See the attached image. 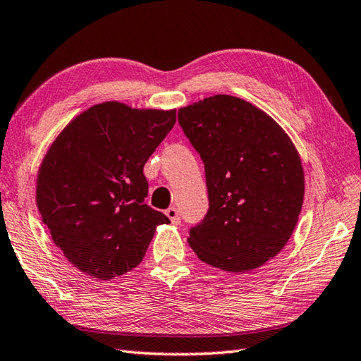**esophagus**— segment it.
<instances>
[{"mask_svg":"<svg viewBox=\"0 0 361 361\" xmlns=\"http://www.w3.org/2000/svg\"><path fill=\"white\" fill-rule=\"evenodd\" d=\"M166 216H167L169 219H171L172 224H180V221H181L180 212H178V209L175 208V206H171V208L166 209Z\"/></svg>","mask_w":361,"mask_h":361,"instance_id":"34e87169","label":"esophagus"}]
</instances>
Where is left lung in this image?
Returning a JSON list of instances; mask_svg holds the SVG:
<instances>
[{"mask_svg":"<svg viewBox=\"0 0 361 361\" xmlns=\"http://www.w3.org/2000/svg\"><path fill=\"white\" fill-rule=\"evenodd\" d=\"M178 124L198 152L209 208L189 229L198 259L243 273L286 247L304 200V172L293 142L243 99L217 94L178 110Z\"/></svg>","mask_w":361,"mask_h":361,"instance_id":"left-lung-1","label":"left lung"}]
</instances>
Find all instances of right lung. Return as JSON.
I'll return each mask as SVG.
<instances>
[{"mask_svg": "<svg viewBox=\"0 0 361 361\" xmlns=\"http://www.w3.org/2000/svg\"><path fill=\"white\" fill-rule=\"evenodd\" d=\"M175 110L91 106L51 145L37 206L57 248L80 271L109 281L140 265L163 212L144 200V164L175 126Z\"/></svg>", "mask_w": 361, "mask_h": 361, "instance_id": "right-lung-1", "label": "right lung"}]
</instances>
